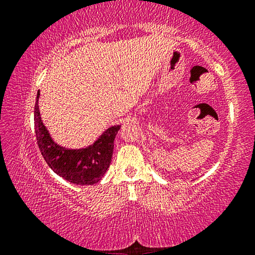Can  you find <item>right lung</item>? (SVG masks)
<instances>
[{
	"instance_id": "obj_1",
	"label": "right lung",
	"mask_w": 255,
	"mask_h": 255,
	"mask_svg": "<svg viewBox=\"0 0 255 255\" xmlns=\"http://www.w3.org/2000/svg\"><path fill=\"white\" fill-rule=\"evenodd\" d=\"M38 97L34 106V131L37 144L45 161L56 174L68 182L89 185L99 182L110 166L114 140L120 126L107 129L92 146L83 149H66L55 144L41 123Z\"/></svg>"
}]
</instances>
